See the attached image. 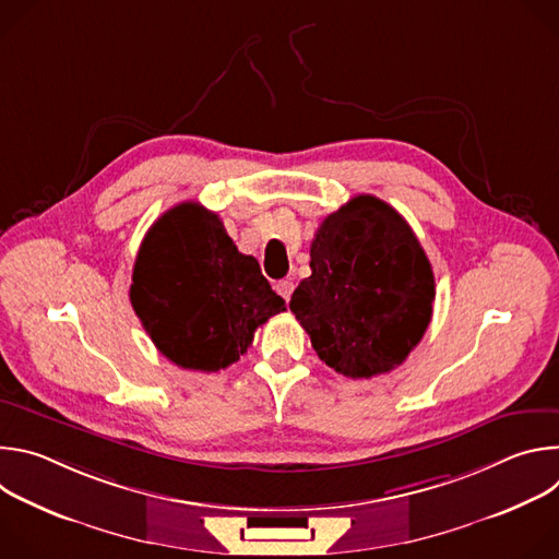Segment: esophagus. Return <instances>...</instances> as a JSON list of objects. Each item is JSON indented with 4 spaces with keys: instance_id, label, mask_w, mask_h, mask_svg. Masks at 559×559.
Returning a JSON list of instances; mask_svg holds the SVG:
<instances>
[{
    "instance_id": "34e87169",
    "label": "esophagus",
    "mask_w": 559,
    "mask_h": 559,
    "mask_svg": "<svg viewBox=\"0 0 559 559\" xmlns=\"http://www.w3.org/2000/svg\"><path fill=\"white\" fill-rule=\"evenodd\" d=\"M276 292H278L285 300H289L292 294H294V283H292V281H281V283L276 285Z\"/></svg>"
}]
</instances>
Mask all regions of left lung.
I'll list each match as a JSON object with an SVG mask.
<instances>
[{"label":"left lung","mask_w":559,"mask_h":559,"mask_svg":"<svg viewBox=\"0 0 559 559\" xmlns=\"http://www.w3.org/2000/svg\"><path fill=\"white\" fill-rule=\"evenodd\" d=\"M289 309L328 367L371 378L403 365L433 313L436 278L409 223L360 194L330 214Z\"/></svg>","instance_id":"8db88e82"}]
</instances>
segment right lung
I'll return each mask as SVG.
<instances>
[{"instance_id":"obj_1","label":"right lung","mask_w":559,"mask_h":559,"mask_svg":"<svg viewBox=\"0 0 559 559\" xmlns=\"http://www.w3.org/2000/svg\"><path fill=\"white\" fill-rule=\"evenodd\" d=\"M130 302L156 349L194 371L236 362L257 328L287 309L259 261L238 252L218 214L194 201L175 205L147 229Z\"/></svg>"}]
</instances>
